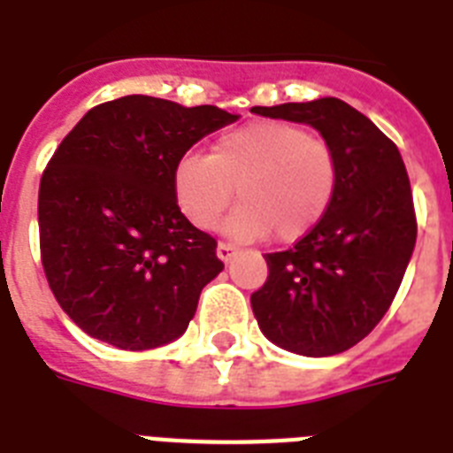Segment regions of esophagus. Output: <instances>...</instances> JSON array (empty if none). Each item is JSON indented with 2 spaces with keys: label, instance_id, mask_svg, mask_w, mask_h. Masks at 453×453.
<instances>
[{
  "label": "esophagus",
  "instance_id": "obj_1",
  "mask_svg": "<svg viewBox=\"0 0 453 453\" xmlns=\"http://www.w3.org/2000/svg\"><path fill=\"white\" fill-rule=\"evenodd\" d=\"M216 254H219L220 261L227 263L234 258V254H237V247H233V244H226V242H220L219 247H216Z\"/></svg>",
  "mask_w": 453,
  "mask_h": 453
}]
</instances>
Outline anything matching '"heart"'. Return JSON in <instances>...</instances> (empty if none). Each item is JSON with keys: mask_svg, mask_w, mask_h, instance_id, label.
Wrapping results in <instances>:
<instances>
[{"mask_svg": "<svg viewBox=\"0 0 453 453\" xmlns=\"http://www.w3.org/2000/svg\"><path fill=\"white\" fill-rule=\"evenodd\" d=\"M338 185L336 152L291 122H254L227 131L209 155L188 152L173 169V195L195 227L223 223L234 240L296 242L322 220Z\"/></svg>", "mask_w": 453, "mask_h": 453, "instance_id": "obj_1", "label": "heart"}]
</instances>
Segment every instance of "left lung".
Returning <instances> with one entry per match:
<instances>
[{
    "instance_id": "obj_1",
    "label": "left lung",
    "mask_w": 453,
    "mask_h": 453,
    "mask_svg": "<svg viewBox=\"0 0 453 453\" xmlns=\"http://www.w3.org/2000/svg\"><path fill=\"white\" fill-rule=\"evenodd\" d=\"M251 112L308 124L336 152L329 209L294 247L265 254L268 280L251 294V310L277 348L305 357L338 355L380 322L414 254L407 169L393 141L338 98Z\"/></svg>"
}]
</instances>
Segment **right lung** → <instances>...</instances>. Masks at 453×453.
Wrapping results in <instances>:
<instances>
[{
    "label": "right lung",
    "mask_w": 453,
    "mask_h": 453,
    "mask_svg": "<svg viewBox=\"0 0 453 453\" xmlns=\"http://www.w3.org/2000/svg\"><path fill=\"white\" fill-rule=\"evenodd\" d=\"M237 119L216 105L124 96L88 110L53 152L39 183L42 265L88 336L122 350L183 336L223 263L178 209L173 169Z\"/></svg>",
    "instance_id": "right-lung-1"
}]
</instances>
